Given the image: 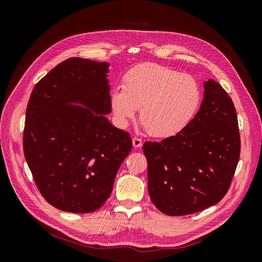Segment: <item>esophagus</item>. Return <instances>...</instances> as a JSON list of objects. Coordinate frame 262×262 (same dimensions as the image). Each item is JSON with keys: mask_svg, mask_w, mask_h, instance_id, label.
<instances>
[{"mask_svg": "<svg viewBox=\"0 0 262 262\" xmlns=\"http://www.w3.org/2000/svg\"><path fill=\"white\" fill-rule=\"evenodd\" d=\"M132 143H133L134 147L138 148V147L142 146V144H143V142H142V140L139 139V138H133L132 139Z\"/></svg>", "mask_w": 262, "mask_h": 262, "instance_id": "34e87169", "label": "esophagus"}]
</instances>
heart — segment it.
Here are the masks:
<instances>
[{
	"mask_svg": "<svg viewBox=\"0 0 262 262\" xmlns=\"http://www.w3.org/2000/svg\"><path fill=\"white\" fill-rule=\"evenodd\" d=\"M201 89L191 75L158 64H144L123 76L122 87L110 94L119 125L125 126L140 108V120L149 136L170 138L184 130L201 104Z\"/></svg>",
	"mask_w": 262,
	"mask_h": 262,
	"instance_id": "heart-1",
	"label": "heart"
}]
</instances>
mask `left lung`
<instances>
[{
    "label": "left lung",
    "instance_id": "8db88e82",
    "mask_svg": "<svg viewBox=\"0 0 262 262\" xmlns=\"http://www.w3.org/2000/svg\"><path fill=\"white\" fill-rule=\"evenodd\" d=\"M199 112L177 136L146 142L148 193L166 215L200 212L228 191L238 164L241 138L236 110L217 82L203 84Z\"/></svg>",
    "mask_w": 262,
    "mask_h": 262
}]
</instances>
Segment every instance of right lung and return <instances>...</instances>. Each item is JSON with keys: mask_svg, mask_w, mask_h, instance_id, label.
Masks as SVG:
<instances>
[{"mask_svg": "<svg viewBox=\"0 0 262 262\" xmlns=\"http://www.w3.org/2000/svg\"><path fill=\"white\" fill-rule=\"evenodd\" d=\"M108 62L70 58L30 95L24 154L39 191L61 211L98 210L132 149L128 132L112 124Z\"/></svg>", "mask_w": 262, "mask_h": 262, "instance_id": "add662e5", "label": "right lung"}]
</instances>
